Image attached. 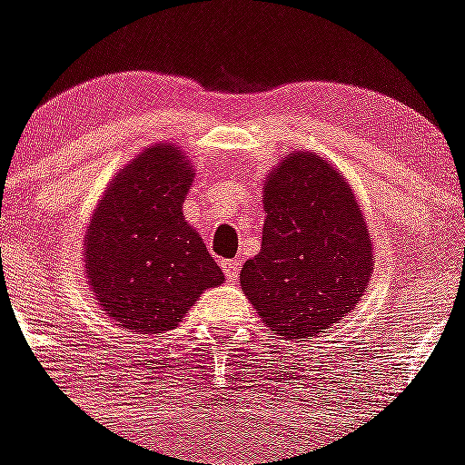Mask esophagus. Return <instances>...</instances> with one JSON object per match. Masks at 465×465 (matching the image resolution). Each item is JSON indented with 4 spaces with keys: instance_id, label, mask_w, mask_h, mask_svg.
<instances>
[{
    "instance_id": "obj_1",
    "label": "esophagus",
    "mask_w": 465,
    "mask_h": 465,
    "mask_svg": "<svg viewBox=\"0 0 465 465\" xmlns=\"http://www.w3.org/2000/svg\"><path fill=\"white\" fill-rule=\"evenodd\" d=\"M220 267H223V272H224V276H227V281L236 282L238 270H241V262H238V261H223V262H220Z\"/></svg>"
}]
</instances>
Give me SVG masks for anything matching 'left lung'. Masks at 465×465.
Wrapping results in <instances>:
<instances>
[{
    "label": "left lung",
    "instance_id": "obj_1",
    "mask_svg": "<svg viewBox=\"0 0 465 465\" xmlns=\"http://www.w3.org/2000/svg\"><path fill=\"white\" fill-rule=\"evenodd\" d=\"M265 227L241 287L282 339H307L343 319L374 270L372 241L351 187L310 151H292L265 183Z\"/></svg>",
    "mask_w": 465,
    "mask_h": 465
}]
</instances>
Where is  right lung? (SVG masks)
<instances>
[{
    "label": "right lung",
    "instance_id": "1",
    "mask_svg": "<svg viewBox=\"0 0 465 465\" xmlns=\"http://www.w3.org/2000/svg\"><path fill=\"white\" fill-rule=\"evenodd\" d=\"M192 164L173 144L144 149L111 180L84 238L97 302L122 327L164 334L209 287L224 281L203 238L184 223Z\"/></svg>",
    "mask_w": 465,
    "mask_h": 465
}]
</instances>
